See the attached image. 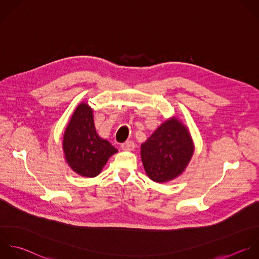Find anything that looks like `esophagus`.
<instances>
[{
    "label": "esophagus",
    "mask_w": 259,
    "mask_h": 259,
    "mask_svg": "<svg viewBox=\"0 0 259 259\" xmlns=\"http://www.w3.org/2000/svg\"><path fill=\"white\" fill-rule=\"evenodd\" d=\"M134 147H135V144H134L133 141H126L125 143H122V144H121V148H122L123 150H127V151L133 150Z\"/></svg>",
    "instance_id": "obj_1"
}]
</instances>
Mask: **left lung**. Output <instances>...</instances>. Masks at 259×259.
Wrapping results in <instances>:
<instances>
[{"mask_svg":"<svg viewBox=\"0 0 259 259\" xmlns=\"http://www.w3.org/2000/svg\"><path fill=\"white\" fill-rule=\"evenodd\" d=\"M194 154L188 128L177 118L162 123L141 144L145 172L156 183H166L181 176Z\"/></svg>","mask_w":259,"mask_h":259,"instance_id":"8db88e82","label":"left lung"}]
</instances>
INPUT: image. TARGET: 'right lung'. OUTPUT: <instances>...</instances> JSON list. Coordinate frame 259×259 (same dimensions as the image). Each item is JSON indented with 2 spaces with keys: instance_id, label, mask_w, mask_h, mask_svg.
<instances>
[{
  "instance_id": "add662e5",
  "label": "right lung",
  "mask_w": 259,
  "mask_h": 259,
  "mask_svg": "<svg viewBox=\"0 0 259 259\" xmlns=\"http://www.w3.org/2000/svg\"><path fill=\"white\" fill-rule=\"evenodd\" d=\"M62 147L67 164L85 178L97 177L108 159L118 152L109 141L98 135L93 109L85 103L75 108L65 128Z\"/></svg>"
}]
</instances>
